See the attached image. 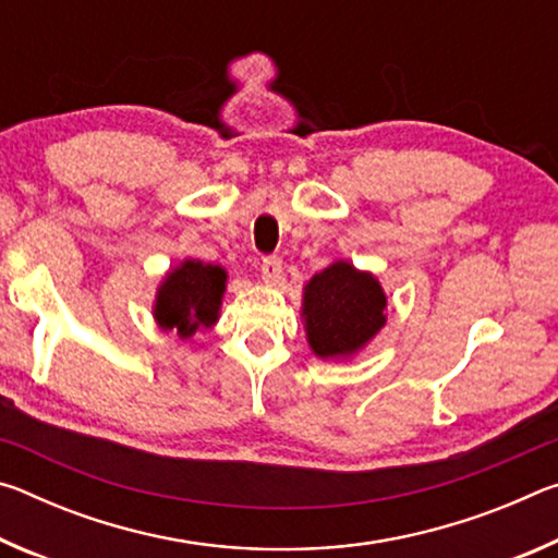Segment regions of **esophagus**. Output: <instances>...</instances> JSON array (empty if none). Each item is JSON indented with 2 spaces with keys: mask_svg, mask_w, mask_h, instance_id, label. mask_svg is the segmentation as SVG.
<instances>
[{
  "mask_svg": "<svg viewBox=\"0 0 558 558\" xmlns=\"http://www.w3.org/2000/svg\"><path fill=\"white\" fill-rule=\"evenodd\" d=\"M260 272L266 282H276L282 272V260L278 256H266L260 263Z\"/></svg>",
  "mask_w": 558,
  "mask_h": 558,
  "instance_id": "esophagus-1",
  "label": "esophagus"
}]
</instances>
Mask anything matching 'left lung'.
<instances>
[{
    "mask_svg": "<svg viewBox=\"0 0 558 558\" xmlns=\"http://www.w3.org/2000/svg\"><path fill=\"white\" fill-rule=\"evenodd\" d=\"M386 295L372 272L337 260L307 282L302 298L307 342L323 359L349 356L386 325Z\"/></svg>",
    "mask_w": 558,
    "mask_h": 558,
    "instance_id": "obj_1",
    "label": "left lung"
}]
</instances>
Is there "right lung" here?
Listing matches in <instances>:
<instances>
[{
  "label": "right lung",
  "mask_w": 558,
  "mask_h": 558,
  "mask_svg": "<svg viewBox=\"0 0 558 558\" xmlns=\"http://www.w3.org/2000/svg\"><path fill=\"white\" fill-rule=\"evenodd\" d=\"M226 290V270L202 260H184L167 272L157 290L155 319L162 329L189 339L199 327H211L219 319Z\"/></svg>",
  "instance_id": "1"
}]
</instances>
